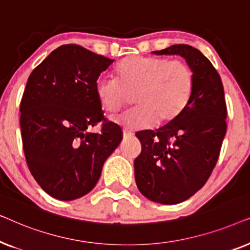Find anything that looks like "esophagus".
Instances as JSON below:
<instances>
[{"mask_svg": "<svg viewBox=\"0 0 250 250\" xmlns=\"http://www.w3.org/2000/svg\"><path fill=\"white\" fill-rule=\"evenodd\" d=\"M133 135H134V133L131 132V131H126V129L123 131V138H124V139L131 138V136H133Z\"/></svg>", "mask_w": 250, "mask_h": 250, "instance_id": "obj_1", "label": "esophagus"}]
</instances>
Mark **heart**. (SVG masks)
<instances>
[{
    "mask_svg": "<svg viewBox=\"0 0 250 250\" xmlns=\"http://www.w3.org/2000/svg\"><path fill=\"white\" fill-rule=\"evenodd\" d=\"M115 80L99 78L94 93L104 110L115 114L135 94L132 110L114 118L127 129L166 124L179 117L192 98L194 73L186 62L131 56L116 67Z\"/></svg>",
    "mask_w": 250,
    "mask_h": 250,
    "instance_id": "1",
    "label": "heart"
}]
</instances>
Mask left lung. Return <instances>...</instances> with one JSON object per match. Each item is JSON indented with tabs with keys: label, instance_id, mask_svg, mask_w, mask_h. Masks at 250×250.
I'll list each match as a JSON object with an SVG mask.
<instances>
[{
	"label": "left lung",
	"instance_id": "8db88e82",
	"mask_svg": "<svg viewBox=\"0 0 250 250\" xmlns=\"http://www.w3.org/2000/svg\"><path fill=\"white\" fill-rule=\"evenodd\" d=\"M152 53L182 57L196 78L179 117L155 132L136 133L142 145L134 160L138 189L155 203L175 205L192 197L213 172L227 133V104L220 75L199 50L175 44Z\"/></svg>",
	"mask_w": 250,
	"mask_h": 250
}]
</instances>
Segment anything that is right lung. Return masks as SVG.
<instances>
[{"label":"right lung","mask_w":250,"mask_h":250,"mask_svg":"<svg viewBox=\"0 0 250 250\" xmlns=\"http://www.w3.org/2000/svg\"><path fill=\"white\" fill-rule=\"evenodd\" d=\"M114 60L76 44L52 51L27 81L20 104V128L28 168L51 197L74 200L100 179L102 166L122 141L109 122L101 133L88 128L104 121L94 93L99 76Z\"/></svg>","instance_id":"right-lung-1"}]
</instances>
